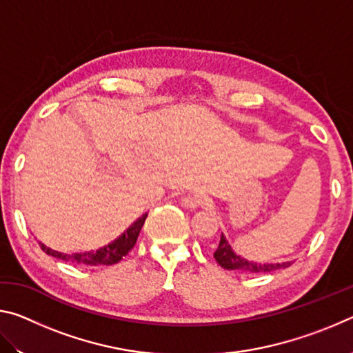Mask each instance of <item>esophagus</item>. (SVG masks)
Wrapping results in <instances>:
<instances>
[{
  "label": "esophagus",
  "mask_w": 353,
  "mask_h": 353,
  "mask_svg": "<svg viewBox=\"0 0 353 353\" xmlns=\"http://www.w3.org/2000/svg\"><path fill=\"white\" fill-rule=\"evenodd\" d=\"M181 204H182L185 208H191V210H193V208L199 207L201 199H199L196 194H185L183 198H182V201H181Z\"/></svg>",
  "instance_id": "1"
}]
</instances>
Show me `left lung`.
<instances>
[{
    "instance_id": "obj_1",
    "label": "left lung",
    "mask_w": 353,
    "mask_h": 353,
    "mask_svg": "<svg viewBox=\"0 0 353 353\" xmlns=\"http://www.w3.org/2000/svg\"><path fill=\"white\" fill-rule=\"evenodd\" d=\"M214 260L218 261L219 266H223L224 270H230V271H238V272H244V274H265V272H272L277 270H285V268L291 266V261H285V263H256L252 260H246L243 256L236 255L232 248L229 246V243L224 238V235H221V240L216 250H214Z\"/></svg>"
}]
</instances>
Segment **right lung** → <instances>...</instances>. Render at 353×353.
<instances>
[{
  "label": "right lung",
  "mask_w": 353,
  "mask_h": 353,
  "mask_svg": "<svg viewBox=\"0 0 353 353\" xmlns=\"http://www.w3.org/2000/svg\"><path fill=\"white\" fill-rule=\"evenodd\" d=\"M146 216H148V213H145L141 218L137 219L135 223L130 225L121 236L117 238L115 241L107 244V246L101 248L98 250H94V252L61 254V252H57V250L46 248L45 244H41V243H40V246L45 254L56 256V259H61L63 261L74 263V265H85V266L115 265V263H118L119 260H123V256H126L129 254V250L135 246L137 238H139V235H140V230H141L143 224H145Z\"/></svg>",
  "instance_id": "1"
}]
</instances>
